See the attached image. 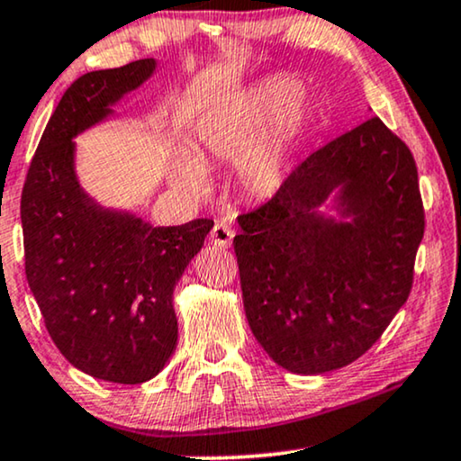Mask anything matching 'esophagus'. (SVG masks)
I'll use <instances>...</instances> for the list:
<instances>
[{
  "label": "esophagus",
  "mask_w": 461,
  "mask_h": 461,
  "mask_svg": "<svg viewBox=\"0 0 461 461\" xmlns=\"http://www.w3.org/2000/svg\"><path fill=\"white\" fill-rule=\"evenodd\" d=\"M233 240V230L228 223L217 221L215 228L211 231V244L217 246V249H228Z\"/></svg>",
  "instance_id": "obj_1"
}]
</instances>
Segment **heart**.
I'll return each mask as SVG.
<instances>
[{
	"instance_id": "b5f03b06",
	"label": "heart",
	"mask_w": 461,
	"mask_h": 461,
	"mask_svg": "<svg viewBox=\"0 0 461 461\" xmlns=\"http://www.w3.org/2000/svg\"><path fill=\"white\" fill-rule=\"evenodd\" d=\"M290 77H271L242 100L198 127L194 158L173 160V181L185 192L209 185L204 167L238 165V181L252 198H271L286 184L290 157L307 119V104Z\"/></svg>"
}]
</instances>
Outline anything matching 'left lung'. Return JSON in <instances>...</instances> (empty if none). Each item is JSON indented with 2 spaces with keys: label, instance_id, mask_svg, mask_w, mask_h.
Masks as SVG:
<instances>
[{
  "label": "left lung",
  "instance_id": "obj_1",
  "mask_svg": "<svg viewBox=\"0 0 461 461\" xmlns=\"http://www.w3.org/2000/svg\"><path fill=\"white\" fill-rule=\"evenodd\" d=\"M328 197L339 219L319 209ZM233 238L249 326L277 366L359 359L410 296L424 236L410 148L372 116L311 154Z\"/></svg>",
  "mask_w": 461,
  "mask_h": 461
}]
</instances>
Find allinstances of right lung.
I'll return each mask as SVG.
<instances>
[{
	"label": "right lung",
	"instance_id": "right-lung-1",
	"mask_svg": "<svg viewBox=\"0 0 461 461\" xmlns=\"http://www.w3.org/2000/svg\"><path fill=\"white\" fill-rule=\"evenodd\" d=\"M154 70L146 58L79 77L48 121L21 200L24 271L51 340L77 369L116 384L154 378L173 355L175 284L212 228H154L104 209L77 179L73 140Z\"/></svg>",
	"mask_w": 461,
	"mask_h": 461
}]
</instances>
